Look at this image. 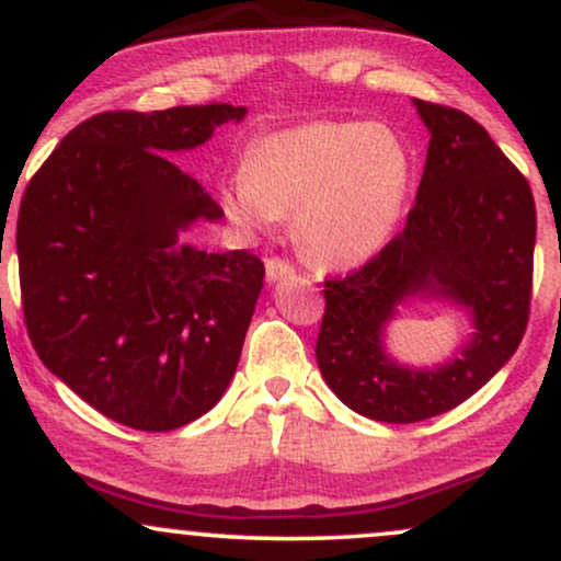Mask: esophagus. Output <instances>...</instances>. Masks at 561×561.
<instances>
[{
	"instance_id": "34e87169",
	"label": "esophagus",
	"mask_w": 561,
	"mask_h": 561,
	"mask_svg": "<svg viewBox=\"0 0 561 561\" xmlns=\"http://www.w3.org/2000/svg\"><path fill=\"white\" fill-rule=\"evenodd\" d=\"M295 276V268L289 266L287 261H282V259H268L266 261V279L272 282H282V279H293Z\"/></svg>"
}]
</instances>
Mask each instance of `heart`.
Here are the masks:
<instances>
[{
    "instance_id": "b5f03b06",
    "label": "heart",
    "mask_w": 561,
    "mask_h": 561,
    "mask_svg": "<svg viewBox=\"0 0 561 561\" xmlns=\"http://www.w3.org/2000/svg\"><path fill=\"white\" fill-rule=\"evenodd\" d=\"M414 186V158L396 128L308 121L255 139L242 176L221 190L237 227L272 229L293 216L295 242L321 268L347 272L396 237Z\"/></svg>"
}]
</instances>
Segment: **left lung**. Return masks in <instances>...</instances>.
<instances>
[{"mask_svg":"<svg viewBox=\"0 0 561 561\" xmlns=\"http://www.w3.org/2000/svg\"><path fill=\"white\" fill-rule=\"evenodd\" d=\"M427 163L401 234L377 259L327 282L321 377L356 414L411 424L446 414L499 375L527 327L536 250L530 184L467 113L414 100ZM414 299L459 307L470 332L446 363L401 365L383 337Z\"/></svg>","mask_w":561,"mask_h":561,"instance_id":"8db88e82","label":"left lung"}]
</instances>
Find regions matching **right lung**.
<instances>
[{"instance_id": "obj_1", "label": "right lung", "mask_w": 561, "mask_h": 561, "mask_svg": "<svg viewBox=\"0 0 561 561\" xmlns=\"http://www.w3.org/2000/svg\"><path fill=\"white\" fill-rule=\"evenodd\" d=\"M244 115L224 102L92 115L25 186L15 244L31 343L57 379L126 427L195 422L240 364L266 268L248 250L184 242L224 210L171 156Z\"/></svg>"}]
</instances>
